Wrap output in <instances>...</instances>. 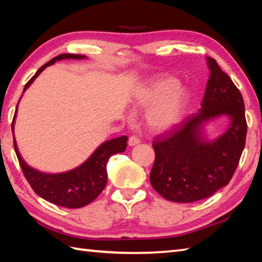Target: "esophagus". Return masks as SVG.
Listing matches in <instances>:
<instances>
[{
	"mask_svg": "<svg viewBox=\"0 0 262 262\" xmlns=\"http://www.w3.org/2000/svg\"><path fill=\"white\" fill-rule=\"evenodd\" d=\"M140 143H141V140H140V137H138V136L132 135L129 138H128V145H129V146H135Z\"/></svg>",
	"mask_w": 262,
	"mask_h": 262,
	"instance_id": "34e87169",
	"label": "esophagus"
}]
</instances>
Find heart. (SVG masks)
<instances>
[{"mask_svg": "<svg viewBox=\"0 0 262 262\" xmlns=\"http://www.w3.org/2000/svg\"><path fill=\"white\" fill-rule=\"evenodd\" d=\"M188 93L171 77H157L149 81L136 94L135 103L148 108L146 121L154 130L169 129L180 120L186 108Z\"/></svg>", "mask_w": 262, "mask_h": 262, "instance_id": "b5f03b06", "label": "heart"}]
</instances>
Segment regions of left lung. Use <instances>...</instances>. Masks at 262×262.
<instances>
[{"label": "left lung", "mask_w": 262, "mask_h": 262, "mask_svg": "<svg viewBox=\"0 0 262 262\" xmlns=\"http://www.w3.org/2000/svg\"><path fill=\"white\" fill-rule=\"evenodd\" d=\"M210 70L202 108L153 141L155 161L149 174L152 187L163 198L192 203L208 198L226 186L246 146L247 120L240 90L216 60L207 57ZM221 114L231 125L214 142H204L200 125Z\"/></svg>", "instance_id": "obj_1"}]
</instances>
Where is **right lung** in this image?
<instances>
[{
	"mask_svg": "<svg viewBox=\"0 0 262 262\" xmlns=\"http://www.w3.org/2000/svg\"><path fill=\"white\" fill-rule=\"evenodd\" d=\"M83 55L75 54H62L49 60L45 65L39 69L36 74L26 83L24 92L27 90L36 77L45 70L47 66L54 64L56 60L65 58H84ZM18 107V105H16ZM16 110L12 121V133L15 119ZM127 136L114 138L100 145L86 162L72 171L59 174H46L33 170L27 165L16 147V143L13 135V145L16 157L19 160L21 170L24 172L27 181L29 182L32 190L39 197L47 202L62 206L66 208H80L92 203L107 185V162L111 155L124 152L127 147Z\"/></svg>",
	"mask_w": 262,
	"mask_h": 262,
	"instance_id": "1",
	"label": "right lung"
}]
</instances>
